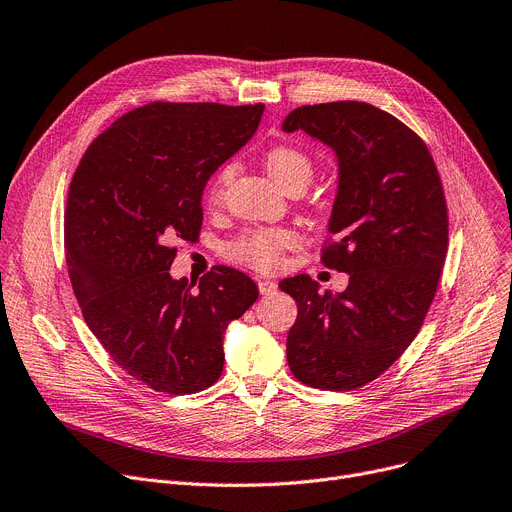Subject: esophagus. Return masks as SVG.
Here are the masks:
<instances>
[{
    "label": "esophagus",
    "instance_id": "esophagus-1",
    "mask_svg": "<svg viewBox=\"0 0 512 512\" xmlns=\"http://www.w3.org/2000/svg\"><path fill=\"white\" fill-rule=\"evenodd\" d=\"M258 289L262 295H274L277 293V283L268 279H258Z\"/></svg>",
    "mask_w": 512,
    "mask_h": 512
}]
</instances>
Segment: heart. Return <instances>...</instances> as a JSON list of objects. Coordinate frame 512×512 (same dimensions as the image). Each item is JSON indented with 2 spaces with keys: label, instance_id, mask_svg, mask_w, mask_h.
I'll list each match as a JSON object with an SVG mask.
<instances>
[{
  "label": "heart",
  "instance_id": "obj_1",
  "mask_svg": "<svg viewBox=\"0 0 512 512\" xmlns=\"http://www.w3.org/2000/svg\"><path fill=\"white\" fill-rule=\"evenodd\" d=\"M264 168L268 176L277 182L283 190L293 182H309L311 180V160L305 151L293 145H277L264 155ZM235 168L231 164L223 166L209 186V199L219 201L225 186L231 182ZM297 244V235L289 229H258L240 235L238 240L227 246V254L258 270H272L281 262V256L287 248Z\"/></svg>",
  "mask_w": 512,
  "mask_h": 512
}]
</instances>
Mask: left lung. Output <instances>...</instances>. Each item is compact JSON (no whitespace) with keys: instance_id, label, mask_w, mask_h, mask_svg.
<instances>
[{"instance_id":"1","label":"left lung","mask_w":512,"mask_h":512,"mask_svg":"<svg viewBox=\"0 0 512 512\" xmlns=\"http://www.w3.org/2000/svg\"><path fill=\"white\" fill-rule=\"evenodd\" d=\"M283 131H303L336 155L322 262L350 274L336 295L307 274L279 283L297 301L287 361L305 385L357 389L400 359L437 293L449 244L443 184L424 141L367 102L295 108Z\"/></svg>"}]
</instances>
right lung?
Here are the masks:
<instances>
[{
  "label": "right lung",
  "instance_id": "obj_1",
  "mask_svg": "<svg viewBox=\"0 0 512 512\" xmlns=\"http://www.w3.org/2000/svg\"><path fill=\"white\" fill-rule=\"evenodd\" d=\"M264 104L151 102L92 141L69 184L65 256L84 320L110 359L155 391L213 385L223 332L258 299L248 274L215 266L172 279L176 240L194 242L203 190L256 133Z\"/></svg>",
  "mask_w": 512,
  "mask_h": 512
}]
</instances>
